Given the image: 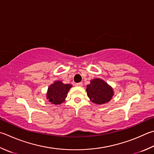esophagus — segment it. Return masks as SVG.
Wrapping results in <instances>:
<instances>
[{
    "label": "esophagus",
    "mask_w": 154,
    "mask_h": 154,
    "mask_svg": "<svg viewBox=\"0 0 154 154\" xmlns=\"http://www.w3.org/2000/svg\"><path fill=\"white\" fill-rule=\"evenodd\" d=\"M75 85L77 86V87H82V85H83V83H82V82H80V83H75Z\"/></svg>",
    "instance_id": "obj_1"
}]
</instances>
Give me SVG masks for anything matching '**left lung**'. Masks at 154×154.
<instances>
[{"mask_svg":"<svg viewBox=\"0 0 154 154\" xmlns=\"http://www.w3.org/2000/svg\"><path fill=\"white\" fill-rule=\"evenodd\" d=\"M87 94L92 102L103 104L108 102L114 95L112 87L101 79H92L90 84L87 85Z\"/></svg>","mask_w":154,"mask_h":154,"instance_id":"left-lung-1","label":"left lung"}]
</instances>
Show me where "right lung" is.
Segmentation results:
<instances>
[{
	"label": "right lung",
	"mask_w": 154,
	"mask_h": 154,
	"mask_svg": "<svg viewBox=\"0 0 154 154\" xmlns=\"http://www.w3.org/2000/svg\"><path fill=\"white\" fill-rule=\"evenodd\" d=\"M72 87L71 84H64L60 81H57L50 85L48 89L46 98L51 104L58 105L65 101L68 91Z\"/></svg>",
	"instance_id": "1"
}]
</instances>
